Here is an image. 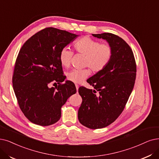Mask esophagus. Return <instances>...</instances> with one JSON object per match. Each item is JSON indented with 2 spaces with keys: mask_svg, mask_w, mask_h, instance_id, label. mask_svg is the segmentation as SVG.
I'll return each mask as SVG.
<instances>
[{
  "mask_svg": "<svg viewBox=\"0 0 159 159\" xmlns=\"http://www.w3.org/2000/svg\"><path fill=\"white\" fill-rule=\"evenodd\" d=\"M75 87H76V90H77V91H78V89H79V85L78 84H75Z\"/></svg>",
  "mask_w": 159,
  "mask_h": 159,
  "instance_id": "esophagus-1",
  "label": "esophagus"
}]
</instances>
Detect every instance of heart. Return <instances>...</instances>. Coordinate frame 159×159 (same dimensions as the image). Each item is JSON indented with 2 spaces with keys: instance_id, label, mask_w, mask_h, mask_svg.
I'll return each mask as SVG.
<instances>
[{
  "instance_id": "b5f03b06",
  "label": "heart",
  "mask_w": 159,
  "mask_h": 159,
  "mask_svg": "<svg viewBox=\"0 0 159 159\" xmlns=\"http://www.w3.org/2000/svg\"><path fill=\"white\" fill-rule=\"evenodd\" d=\"M77 53L85 56L84 66L90 68L94 72H99L108 65L113 55V49L109 43H100L90 36L80 38L74 44ZM74 52L68 47L62 48L59 53V60L62 66L70 65ZM91 74L88 68L72 70L67 74L68 80L75 84H80Z\"/></svg>"
}]
</instances>
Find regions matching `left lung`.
<instances>
[{"instance_id": "obj_1", "label": "left lung", "mask_w": 159, "mask_h": 159, "mask_svg": "<svg viewBox=\"0 0 159 159\" xmlns=\"http://www.w3.org/2000/svg\"><path fill=\"white\" fill-rule=\"evenodd\" d=\"M92 35L106 40L113 49L108 65L87 81L94 90L85 87L78 90L82 98L79 121L89 129H98L115 121L125 109L135 84L136 64L130 47L120 37L108 33Z\"/></svg>"}]
</instances>
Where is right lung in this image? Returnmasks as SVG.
Returning a JSON list of instances; mask_svg holds the SVG:
<instances>
[{
    "mask_svg": "<svg viewBox=\"0 0 159 159\" xmlns=\"http://www.w3.org/2000/svg\"><path fill=\"white\" fill-rule=\"evenodd\" d=\"M78 35L53 27L38 32L24 43L16 61L12 83L21 110L30 122L49 126L61 117V107L76 93L63 74L59 53ZM57 83L55 88L50 85Z\"/></svg>",
    "mask_w": 159,
    "mask_h": 159,
    "instance_id": "add662e5",
    "label": "right lung"
}]
</instances>
